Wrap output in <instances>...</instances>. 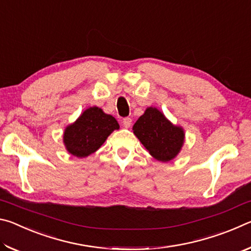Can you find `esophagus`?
Returning <instances> with one entry per match:
<instances>
[{
    "label": "esophagus",
    "instance_id": "esophagus-1",
    "mask_svg": "<svg viewBox=\"0 0 251 251\" xmlns=\"http://www.w3.org/2000/svg\"><path fill=\"white\" fill-rule=\"evenodd\" d=\"M123 125H124V127H126V128H129L131 125V118L130 117L123 118Z\"/></svg>",
    "mask_w": 251,
    "mask_h": 251
}]
</instances>
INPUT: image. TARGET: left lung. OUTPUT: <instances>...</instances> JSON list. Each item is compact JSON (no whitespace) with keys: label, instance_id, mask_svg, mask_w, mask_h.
<instances>
[{"label":"left lung","instance_id":"obj_1","mask_svg":"<svg viewBox=\"0 0 251 251\" xmlns=\"http://www.w3.org/2000/svg\"><path fill=\"white\" fill-rule=\"evenodd\" d=\"M133 131L155 159L166 163L179 154L185 143L181 126L174 125L156 107H147L133 126Z\"/></svg>","mask_w":251,"mask_h":251}]
</instances>
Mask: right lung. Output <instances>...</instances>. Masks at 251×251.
Returning <instances> with one entry per match:
<instances>
[{
  "mask_svg": "<svg viewBox=\"0 0 251 251\" xmlns=\"http://www.w3.org/2000/svg\"><path fill=\"white\" fill-rule=\"evenodd\" d=\"M120 128L115 117L93 106L80 114L74 123L65 127L63 143L66 151L77 158H84L95 152L108 136Z\"/></svg>",
  "mask_w": 251,
  "mask_h": 251,
  "instance_id": "add662e5",
  "label": "right lung"
}]
</instances>
